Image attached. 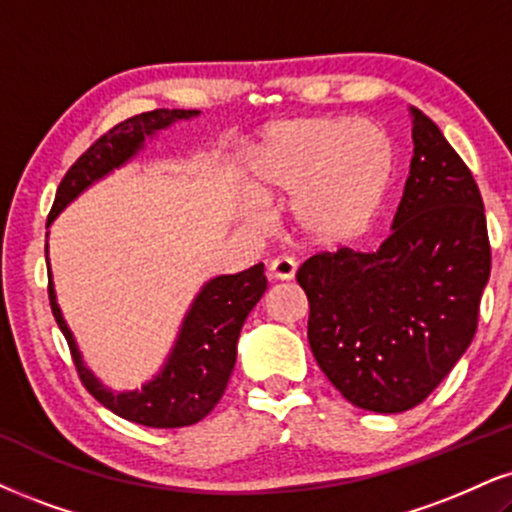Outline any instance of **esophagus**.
Listing matches in <instances>:
<instances>
[{
    "label": "esophagus",
    "mask_w": 512,
    "mask_h": 512,
    "mask_svg": "<svg viewBox=\"0 0 512 512\" xmlns=\"http://www.w3.org/2000/svg\"><path fill=\"white\" fill-rule=\"evenodd\" d=\"M268 273L270 277H275V280H292L296 275V261L289 256H277L270 261Z\"/></svg>",
    "instance_id": "obj_1"
}]
</instances>
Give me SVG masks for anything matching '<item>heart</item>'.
<instances>
[{
	"label": "heart",
	"mask_w": 512,
	"mask_h": 512,
	"mask_svg": "<svg viewBox=\"0 0 512 512\" xmlns=\"http://www.w3.org/2000/svg\"><path fill=\"white\" fill-rule=\"evenodd\" d=\"M399 154L382 125L299 118L261 130L246 151V178L263 201L292 199L294 227L315 244H346L380 218Z\"/></svg>",
	"instance_id": "obj_1"
}]
</instances>
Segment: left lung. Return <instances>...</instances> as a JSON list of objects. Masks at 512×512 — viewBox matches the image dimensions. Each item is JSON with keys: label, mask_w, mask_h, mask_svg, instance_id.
Returning <instances> with one entry per match:
<instances>
[{"label": "left lung", "mask_w": 512, "mask_h": 512, "mask_svg": "<svg viewBox=\"0 0 512 512\" xmlns=\"http://www.w3.org/2000/svg\"><path fill=\"white\" fill-rule=\"evenodd\" d=\"M413 159L377 251L315 254L296 273L308 344L353 406L403 413L460 361L491 273L482 194L437 123L410 106Z\"/></svg>", "instance_id": "8db88e82"}]
</instances>
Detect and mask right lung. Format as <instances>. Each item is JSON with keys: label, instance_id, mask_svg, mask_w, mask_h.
<instances>
[{"label": "right lung", "instance_id": "right-lung-1", "mask_svg": "<svg viewBox=\"0 0 512 512\" xmlns=\"http://www.w3.org/2000/svg\"><path fill=\"white\" fill-rule=\"evenodd\" d=\"M199 113L201 111L197 109H156L132 116L111 128L73 163L66 178L61 180L52 213L47 218V227L87 187H92L94 182L104 180L113 170L123 168L125 163L135 159L149 137L178 121H192ZM44 251L49 256V244ZM47 270L49 304H52L56 325L71 346L75 368H78L85 389L111 413L137 422V425L159 427V430L194 425L216 408L220 396L225 394L232 370H235L237 339L246 315L251 313V308L261 301L263 292L268 289L263 263L235 275L211 277L189 304L178 337L170 346L161 370L149 382H144L140 389L113 391L82 361L71 327L63 320L61 308L56 304L49 258Z\"/></svg>", "mask_w": 512, "mask_h": 512}]
</instances>
